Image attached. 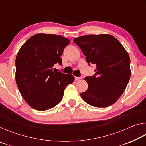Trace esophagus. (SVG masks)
Wrapping results in <instances>:
<instances>
[{
	"instance_id": "obj_1",
	"label": "esophagus",
	"mask_w": 146,
	"mask_h": 146,
	"mask_svg": "<svg viewBox=\"0 0 146 146\" xmlns=\"http://www.w3.org/2000/svg\"><path fill=\"white\" fill-rule=\"evenodd\" d=\"M81 78H82V77H78V76H75V80H80V79H81Z\"/></svg>"
}]
</instances>
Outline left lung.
<instances>
[{"mask_svg": "<svg viewBox=\"0 0 146 146\" xmlns=\"http://www.w3.org/2000/svg\"><path fill=\"white\" fill-rule=\"evenodd\" d=\"M86 56L95 64V74L86 76L88 88L80 96L86 103L106 108L117 102L129 82L131 70L128 53L117 38L109 34L88 35L73 40Z\"/></svg>", "mask_w": 146, "mask_h": 146, "instance_id": "obj_1", "label": "left lung"}]
</instances>
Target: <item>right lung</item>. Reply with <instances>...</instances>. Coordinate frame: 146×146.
<instances>
[{
	"label": "right lung",
	"instance_id": "obj_1",
	"mask_svg": "<svg viewBox=\"0 0 146 146\" xmlns=\"http://www.w3.org/2000/svg\"><path fill=\"white\" fill-rule=\"evenodd\" d=\"M68 38L54 34L38 33L31 36L17 53L15 80L20 93L32 108L45 111L55 107L63 97L66 88L75 80L73 75L55 72L62 64Z\"/></svg>",
	"mask_w": 146,
	"mask_h": 146
}]
</instances>
